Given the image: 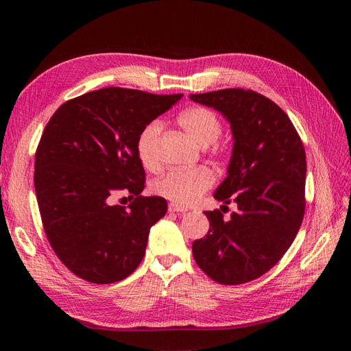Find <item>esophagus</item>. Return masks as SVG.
Returning a JSON list of instances; mask_svg holds the SVG:
<instances>
[{"label":"esophagus","instance_id":"obj_1","mask_svg":"<svg viewBox=\"0 0 351 351\" xmlns=\"http://www.w3.org/2000/svg\"><path fill=\"white\" fill-rule=\"evenodd\" d=\"M168 210H169V212H180V214H184V212H187V208H186V206H182V205L169 204V205H168Z\"/></svg>","mask_w":351,"mask_h":351}]
</instances>
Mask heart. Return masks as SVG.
<instances>
[{"label":"heart","mask_w":351,"mask_h":351,"mask_svg":"<svg viewBox=\"0 0 351 351\" xmlns=\"http://www.w3.org/2000/svg\"><path fill=\"white\" fill-rule=\"evenodd\" d=\"M182 129L200 146L214 143L221 134V121L215 112L204 107H192L184 110L177 119ZM161 133V125L152 121L145 125L137 137L136 149L143 167L154 169L158 167V137ZM214 184V174L206 167L173 169L161 178H158L154 190L176 205H192L206 190Z\"/></svg>","instance_id":"1"}]
</instances>
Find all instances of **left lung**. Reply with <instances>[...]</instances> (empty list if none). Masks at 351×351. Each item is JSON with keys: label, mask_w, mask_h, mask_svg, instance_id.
Instances as JSON below:
<instances>
[{"label": "left lung", "mask_w": 351, "mask_h": 351, "mask_svg": "<svg viewBox=\"0 0 351 351\" xmlns=\"http://www.w3.org/2000/svg\"><path fill=\"white\" fill-rule=\"evenodd\" d=\"M230 123L232 152L214 197L234 200L230 219L208 210V234L193 241V258L219 284H243L268 272L289 250L304 215L306 154L293 123L277 104L244 89L190 95Z\"/></svg>", "instance_id": "1"}]
</instances>
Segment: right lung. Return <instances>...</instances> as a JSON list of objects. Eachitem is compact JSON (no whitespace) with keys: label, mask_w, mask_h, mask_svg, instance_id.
I'll use <instances>...</instances> for the list:
<instances>
[{"label":"right lung","mask_w":351,"mask_h":351,"mask_svg":"<svg viewBox=\"0 0 351 351\" xmlns=\"http://www.w3.org/2000/svg\"><path fill=\"white\" fill-rule=\"evenodd\" d=\"M182 97L105 88L67 101L51 117L35 155L36 199L49 244L77 277L111 284L139 267L167 200L141 196L137 137ZM120 193L134 197L127 208L110 204Z\"/></svg>","instance_id":"obj_1"}]
</instances>
